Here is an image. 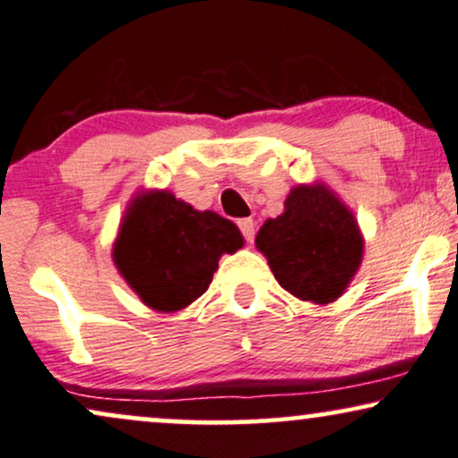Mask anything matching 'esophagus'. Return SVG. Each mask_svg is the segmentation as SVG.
Instances as JSON below:
<instances>
[{"instance_id": "obj_1", "label": "esophagus", "mask_w": 458, "mask_h": 458, "mask_svg": "<svg viewBox=\"0 0 458 458\" xmlns=\"http://www.w3.org/2000/svg\"><path fill=\"white\" fill-rule=\"evenodd\" d=\"M238 227L242 231V235H244V240L250 242V244H252V240H255V220H252V218H240Z\"/></svg>"}]
</instances>
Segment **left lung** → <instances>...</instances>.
I'll return each mask as SVG.
<instances>
[{"label": "left lung", "instance_id": "obj_1", "mask_svg": "<svg viewBox=\"0 0 458 458\" xmlns=\"http://www.w3.org/2000/svg\"><path fill=\"white\" fill-rule=\"evenodd\" d=\"M257 248L282 289L314 303L340 297L363 257L357 220L323 184L293 189L284 212L259 229Z\"/></svg>", "mask_w": 458, "mask_h": 458}]
</instances>
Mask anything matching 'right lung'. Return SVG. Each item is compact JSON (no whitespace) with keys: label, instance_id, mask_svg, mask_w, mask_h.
Here are the masks:
<instances>
[{"label":"right lung","instance_id":"right-lung-1","mask_svg":"<svg viewBox=\"0 0 458 458\" xmlns=\"http://www.w3.org/2000/svg\"><path fill=\"white\" fill-rule=\"evenodd\" d=\"M244 244L240 229L216 212H197L167 191L129 208L114 263L146 306L176 312L210 286L223 252Z\"/></svg>","mask_w":458,"mask_h":458}]
</instances>
